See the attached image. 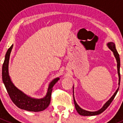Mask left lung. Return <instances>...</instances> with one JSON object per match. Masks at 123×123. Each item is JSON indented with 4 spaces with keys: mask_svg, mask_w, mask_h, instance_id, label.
Masks as SVG:
<instances>
[{
    "mask_svg": "<svg viewBox=\"0 0 123 123\" xmlns=\"http://www.w3.org/2000/svg\"><path fill=\"white\" fill-rule=\"evenodd\" d=\"M107 46H108V48L113 52L114 55V56L116 58L117 62V70H118V77H119V83L118 85H120V56H119L118 53L117 52L116 50V48H115V45L113 42H110L107 44ZM73 89H74V87H73ZM119 87L118 88L117 90H116V92L114 93L113 95H112V97L105 104V105L103 106V107L101 109H100L99 110L97 111H95V112H90V111H86V110H83L81 109L79 105H77V104L75 102V99H74V105H75V109H76L78 113L81 115H83V116H90V115H99L100 114H101L102 112H104L106 108L109 106V105L111 104V103L112 102V101L114 99L115 95L117 93L118 91ZM73 93H74V90H73Z\"/></svg>",
    "mask_w": 123,
    "mask_h": 123,
    "instance_id": "1",
    "label": "left lung"
}]
</instances>
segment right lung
<instances>
[{
  "mask_svg": "<svg viewBox=\"0 0 123 123\" xmlns=\"http://www.w3.org/2000/svg\"><path fill=\"white\" fill-rule=\"evenodd\" d=\"M13 48V44L7 50L5 55L4 62L2 66V80L6 89L11 100L19 108L28 111L39 112L43 111L50 104L52 88L59 78H56L50 82L48 87V92L45 97L42 99H34L29 97L23 92L17 89L11 81L9 75L8 65L10 54Z\"/></svg>",
  "mask_w": 123,
  "mask_h": 123,
  "instance_id": "obj_1",
  "label": "right lung"
}]
</instances>
